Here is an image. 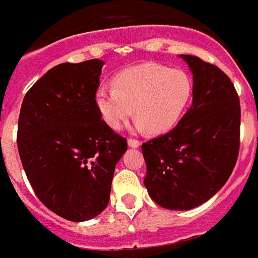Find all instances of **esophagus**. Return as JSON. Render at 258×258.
<instances>
[{
  "label": "esophagus",
  "mask_w": 258,
  "mask_h": 258,
  "mask_svg": "<svg viewBox=\"0 0 258 258\" xmlns=\"http://www.w3.org/2000/svg\"><path fill=\"white\" fill-rule=\"evenodd\" d=\"M127 145L131 147H138L141 145V142L138 140H136V138H129L127 140Z\"/></svg>",
  "instance_id": "1"
}]
</instances>
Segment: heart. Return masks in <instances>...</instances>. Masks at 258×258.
Segmentation results:
<instances>
[{
  "label": "heart",
  "mask_w": 258,
  "mask_h": 258,
  "mask_svg": "<svg viewBox=\"0 0 258 258\" xmlns=\"http://www.w3.org/2000/svg\"><path fill=\"white\" fill-rule=\"evenodd\" d=\"M192 92V81L184 70L147 62L116 74L113 87L100 86L96 90L95 104L112 129H120L134 108L138 117L136 126L159 134L177 124Z\"/></svg>",
  "instance_id": "b5f03b06"
}]
</instances>
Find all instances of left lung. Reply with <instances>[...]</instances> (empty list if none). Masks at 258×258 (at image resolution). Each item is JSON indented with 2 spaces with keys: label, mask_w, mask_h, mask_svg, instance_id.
<instances>
[{
  "label": "left lung",
  "mask_w": 258,
  "mask_h": 258,
  "mask_svg": "<svg viewBox=\"0 0 258 258\" xmlns=\"http://www.w3.org/2000/svg\"><path fill=\"white\" fill-rule=\"evenodd\" d=\"M193 74V102L168 133L142 144L145 186L159 206L189 210L226 184L240 147V100L224 72L181 54Z\"/></svg>",
  "instance_id": "obj_1"
}]
</instances>
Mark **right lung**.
Segmentation results:
<instances>
[{
    "label": "right lung",
    "instance_id": "1",
    "mask_svg": "<svg viewBox=\"0 0 258 258\" xmlns=\"http://www.w3.org/2000/svg\"><path fill=\"white\" fill-rule=\"evenodd\" d=\"M103 63L56 65L28 90L19 113L17 144L28 181L50 211L72 222L107 208L114 167L127 149L96 108Z\"/></svg>",
    "mask_w": 258,
    "mask_h": 258
}]
</instances>
